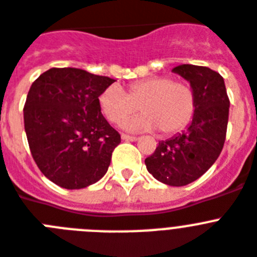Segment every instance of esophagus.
I'll return each mask as SVG.
<instances>
[{"label": "esophagus", "mask_w": 257, "mask_h": 257, "mask_svg": "<svg viewBox=\"0 0 257 257\" xmlns=\"http://www.w3.org/2000/svg\"><path fill=\"white\" fill-rule=\"evenodd\" d=\"M121 140L122 141H137V137L135 136H128V135H121Z\"/></svg>", "instance_id": "esophagus-1"}]
</instances>
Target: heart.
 <instances>
[{
  "label": "heart",
  "mask_w": 257,
  "mask_h": 257,
  "mask_svg": "<svg viewBox=\"0 0 257 257\" xmlns=\"http://www.w3.org/2000/svg\"><path fill=\"white\" fill-rule=\"evenodd\" d=\"M100 111L112 124L121 125L136 112L144 115L125 124L132 132L154 131L174 135L184 129L193 117L196 108L195 91L189 83L174 81L167 75H155L140 79L124 91L112 85L98 98Z\"/></svg>",
  "instance_id": "b5f03b06"
}]
</instances>
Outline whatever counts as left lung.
I'll use <instances>...</instances> for the list:
<instances>
[{"instance_id":"obj_1","label":"left lung","mask_w":257,"mask_h":257,"mask_svg":"<svg viewBox=\"0 0 257 257\" xmlns=\"http://www.w3.org/2000/svg\"><path fill=\"white\" fill-rule=\"evenodd\" d=\"M172 72L189 82L196 96L191 124L184 132L159 142L149 158L148 171L172 187L195 182L219 157L225 144L230 100L221 74L206 66L184 64Z\"/></svg>"}]
</instances>
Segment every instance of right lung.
I'll return each instance as SVG.
<instances>
[{
    "mask_svg": "<svg viewBox=\"0 0 257 257\" xmlns=\"http://www.w3.org/2000/svg\"><path fill=\"white\" fill-rule=\"evenodd\" d=\"M113 82L82 69L52 68L30 87L23 117L32 158L62 188H86L108 170L121 139L98 98Z\"/></svg>",
    "mask_w": 257,
    "mask_h": 257,
    "instance_id": "obj_1",
    "label": "right lung"
}]
</instances>
